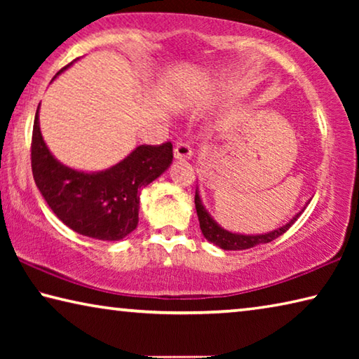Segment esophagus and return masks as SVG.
Returning a JSON list of instances; mask_svg holds the SVG:
<instances>
[{
    "label": "esophagus",
    "mask_w": 359,
    "mask_h": 359,
    "mask_svg": "<svg viewBox=\"0 0 359 359\" xmlns=\"http://www.w3.org/2000/svg\"><path fill=\"white\" fill-rule=\"evenodd\" d=\"M191 147L188 144H177L174 147V160L187 161L191 158Z\"/></svg>",
    "instance_id": "esophagus-1"
}]
</instances>
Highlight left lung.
<instances>
[{
    "label": "left lung",
    "instance_id": "obj_1",
    "mask_svg": "<svg viewBox=\"0 0 359 359\" xmlns=\"http://www.w3.org/2000/svg\"><path fill=\"white\" fill-rule=\"evenodd\" d=\"M311 203V199L306 203V205ZM194 205H196V212H198V220H199V228H201L204 238L208 239L210 244H214L217 247L223 248V250H245V248H252L257 247L259 244H267V242L277 239L278 236H282L285 231H288L291 224H293L297 217H299L306 205L297 212V214L291 218L288 223H285L283 226H278L277 229H272L269 233H263V234H241V233H233V231H228L222 228L218 224L212 215L208 212V209L204 208L203 199L199 196V190L196 188V193H194Z\"/></svg>",
    "mask_w": 359,
    "mask_h": 359
}]
</instances>
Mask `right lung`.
I'll list each match as a JSON object with an SVG mask.
<instances>
[{"mask_svg": "<svg viewBox=\"0 0 359 359\" xmlns=\"http://www.w3.org/2000/svg\"><path fill=\"white\" fill-rule=\"evenodd\" d=\"M72 65V63H71ZM60 69L52 81L69 68ZM172 163V144L137 145L128 156L104 171H79L48 150L34 115L32 169L36 187L66 226L87 238L121 241L136 229L139 194Z\"/></svg>", "mask_w": 359, "mask_h": 359, "instance_id": "1", "label": "right lung"}]
</instances>
